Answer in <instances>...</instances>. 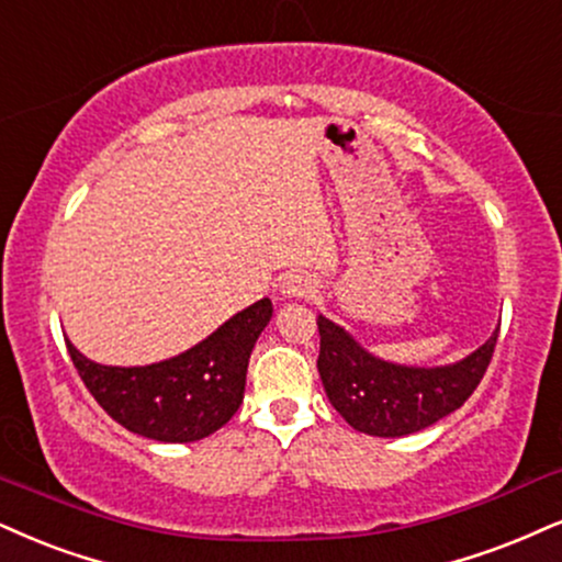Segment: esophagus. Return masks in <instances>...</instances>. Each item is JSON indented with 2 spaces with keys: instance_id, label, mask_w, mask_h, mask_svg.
Returning <instances> with one entry per match:
<instances>
[{
  "instance_id": "34e87169",
  "label": "esophagus",
  "mask_w": 562,
  "mask_h": 562,
  "mask_svg": "<svg viewBox=\"0 0 562 562\" xmlns=\"http://www.w3.org/2000/svg\"><path fill=\"white\" fill-rule=\"evenodd\" d=\"M281 289L286 296H313L317 292L315 281L310 279V276H302V273L289 276V279L283 281Z\"/></svg>"
}]
</instances>
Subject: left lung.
Here are the masks:
<instances>
[{"label":"left lung","instance_id":"obj_1","mask_svg":"<svg viewBox=\"0 0 562 562\" xmlns=\"http://www.w3.org/2000/svg\"><path fill=\"white\" fill-rule=\"evenodd\" d=\"M317 372L330 404L351 427L378 438L419 432L463 406L482 383L497 334L474 355L448 367H401L380 362L336 323L317 317Z\"/></svg>","mask_w":562,"mask_h":562}]
</instances>
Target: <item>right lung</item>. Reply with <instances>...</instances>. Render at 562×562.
<instances>
[{
    "instance_id": "right-lung-1",
    "label": "right lung",
    "mask_w": 562,
    "mask_h": 562,
    "mask_svg": "<svg viewBox=\"0 0 562 562\" xmlns=\"http://www.w3.org/2000/svg\"><path fill=\"white\" fill-rule=\"evenodd\" d=\"M270 315V300L249 304L195 349L148 367L95 364L69 341L67 351L90 396L124 429L161 442H192L237 414L249 355Z\"/></svg>"
}]
</instances>
